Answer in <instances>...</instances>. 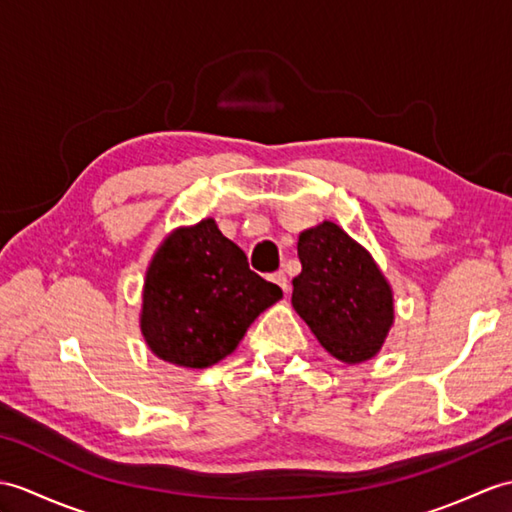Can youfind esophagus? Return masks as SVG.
I'll return each instance as SVG.
<instances>
[{
  "mask_svg": "<svg viewBox=\"0 0 512 512\" xmlns=\"http://www.w3.org/2000/svg\"><path fill=\"white\" fill-rule=\"evenodd\" d=\"M270 279L275 281L283 292H288V277H285V272H281V270H279V272H275V275H272Z\"/></svg>",
  "mask_w": 512,
  "mask_h": 512,
  "instance_id": "34e87169",
  "label": "esophagus"
}]
</instances>
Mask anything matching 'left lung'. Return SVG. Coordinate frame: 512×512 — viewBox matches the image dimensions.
Returning <instances> with one entry per match:
<instances>
[{
    "label": "left lung",
    "mask_w": 512,
    "mask_h": 512,
    "mask_svg": "<svg viewBox=\"0 0 512 512\" xmlns=\"http://www.w3.org/2000/svg\"><path fill=\"white\" fill-rule=\"evenodd\" d=\"M292 307L323 347L347 364L371 360L395 320L392 288L371 253L325 220L299 235Z\"/></svg>",
    "instance_id": "1"
}]
</instances>
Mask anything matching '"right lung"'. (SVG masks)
I'll use <instances>...</instances> for the list:
<instances>
[{
	"mask_svg": "<svg viewBox=\"0 0 512 512\" xmlns=\"http://www.w3.org/2000/svg\"><path fill=\"white\" fill-rule=\"evenodd\" d=\"M283 296L205 218L165 237L146 270L141 334L159 360L207 368L235 351L253 320Z\"/></svg>",
	"mask_w": 512,
	"mask_h": 512,
	"instance_id": "obj_1",
	"label": "right lung"
}]
</instances>
